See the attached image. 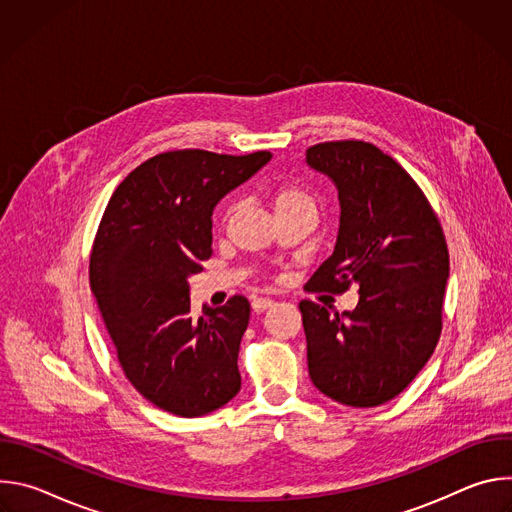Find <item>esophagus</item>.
Wrapping results in <instances>:
<instances>
[{"label":"esophagus","instance_id":"obj_1","mask_svg":"<svg viewBox=\"0 0 512 512\" xmlns=\"http://www.w3.org/2000/svg\"><path fill=\"white\" fill-rule=\"evenodd\" d=\"M271 306H273V300H267V298H259V300H253V304H251L253 312H257V314H261V312L269 310Z\"/></svg>","mask_w":512,"mask_h":512}]
</instances>
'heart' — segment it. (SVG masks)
<instances>
[{"mask_svg": "<svg viewBox=\"0 0 512 512\" xmlns=\"http://www.w3.org/2000/svg\"><path fill=\"white\" fill-rule=\"evenodd\" d=\"M269 202L273 206L275 216H283L289 212H296V210H304V208H312L316 210L314 200L308 196V192H304L302 188L294 186V184H279L273 186L269 192ZM233 212V204H229L225 208V216H229Z\"/></svg>", "mask_w": 512, "mask_h": 512, "instance_id": "1", "label": "heart"}]
</instances>
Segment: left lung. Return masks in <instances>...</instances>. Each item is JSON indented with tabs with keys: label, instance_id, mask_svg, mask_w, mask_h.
Here are the masks:
<instances>
[{
	"label": "left lung",
	"instance_id": "obj_1",
	"mask_svg": "<svg viewBox=\"0 0 512 512\" xmlns=\"http://www.w3.org/2000/svg\"><path fill=\"white\" fill-rule=\"evenodd\" d=\"M306 162L340 200L334 253L308 287L342 294L358 283L360 294L342 314L300 302L310 379L342 405L377 407L417 377L440 340L446 237L415 180L373 143H318Z\"/></svg>",
	"mask_w": 512,
	"mask_h": 512
}]
</instances>
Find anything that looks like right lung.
<instances>
[{
  "instance_id": "add662e5",
  "label": "right lung",
  "mask_w": 512,
  "mask_h": 512,
  "mask_svg": "<svg viewBox=\"0 0 512 512\" xmlns=\"http://www.w3.org/2000/svg\"><path fill=\"white\" fill-rule=\"evenodd\" d=\"M271 160L178 150L137 166L113 192L89 279L129 383L156 407L200 417L241 391L251 306L243 296L190 314L188 277L212 253V210Z\"/></svg>"
}]
</instances>
